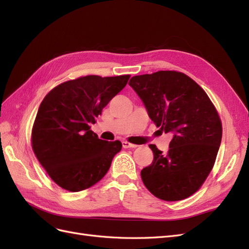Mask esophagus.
Masks as SVG:
<instances>
[{"instance_id":"34e87169","label":"esophagus","mask_w":249,"mask_h":249,"mask_svg":"<svg viewBox=\"0 0 249 249\" xmlns=\"http://www.w3.org/2000/svg\"><path fill=\"white\" fill-rule=\"evenodd\" d=\"M123 147L124 148H135V147H137V145L133 144V143H130L127 141H123Z\"/></svg>"}]
</instances>
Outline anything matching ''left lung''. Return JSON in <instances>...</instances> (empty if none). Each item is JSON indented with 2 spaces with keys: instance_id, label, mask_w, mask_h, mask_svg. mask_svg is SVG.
Returning a JSON list of instances; mask_svg holds the SVG:
<instances>
[{
  "instance_id": "1",
  "label": "left lung",
  "mask_w": 249,
  "mask_h": 249,
  "mask_svg": "<svg viewBox=\"0 0 249 249\" xmlns=\"http://www.w3.org/2000/svg\"><path fill=\"white\" fill-rule=\"evenodd\" d=\"M129 85L157 127L173 135L166 154L149 144L154 160L141 170L143 184L162 200L191 196L212 170L221 143L222 124L215 106L196 82L176 71L135 76Z\"/></svg>"
}]
</instances>
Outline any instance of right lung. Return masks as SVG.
I'll return each mask as SVG.
<instances>
[{"label": "right lung", "mask_w": 249, "mask_h": 249, "mask_svg": "<svg viewBox=\"0 0 249 249\" xmlns=\"http://www.w3.org/2000/svg\"><path fill=\"white\" fill-rule=\"evenodd\" d=\"M130 77L90 74L61 83L44 96L33 124L32 148L62 189L79 192L100 182L120 152L122 142L99 139L90 124Z\"/></svg>", "instance_id": "right-lung-1"}]
</instances>
